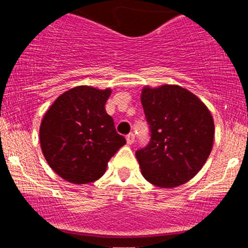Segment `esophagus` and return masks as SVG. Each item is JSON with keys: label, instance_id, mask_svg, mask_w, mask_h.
Returning <instances> with one entry per match:
<instances>
[{"label": "esophagus", "instance_id": "34e87169", "mask_svg": "<svg viewBox=\"0 0 248 248\" xmlns=\"http://www.w3.org/2000/svg\"><path fill=\"white\" fill-rule=\"evenodd\" d=\"M126 140H127V144H128V145H132V144H133V142H134V140H136V136H134L133 133L127 134Z\"/></svg>", "mask_w": 248, "mask_h": 248}]
</instances>
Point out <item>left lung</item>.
Instances as JSON below:
<instances>
[{
  "mask_svg": "<svg viewBox=\"0 0 248 248\" xmlns=\"http://www.w3.org/2000/svg\"><path fill=\"white\" fill-rule=\"evenodd\" d=\"M141 104L151 132L149 144L136 151L142 176L164 188L186 184L212 150L211 112L196 94L179 85L145 86Z\"/></svg>",
  "mask_w": 248,
  "mask_h": 248,
  "instance_id": "obj_1",
  "label": "left lung"
}]
</instances>
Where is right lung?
<instances>
[{
  "instance_id": "obj_1",
  "label": "right lung",
  "mask_w": 248,
  "mask_h": 248,
  "mask_svg": "<svg viewBox=\"0 0 248 248\" xmlns=\"http://www.w3.org/2000/svg\"><path fill=\"white\" fill-rule=\"evenodd\" d=\"M111 90L77 86L57 97L42 120L41 147L50 168L72 184L103 176L109 159L126 144L106 111Z\"/></svg>"
}]
</instances>
